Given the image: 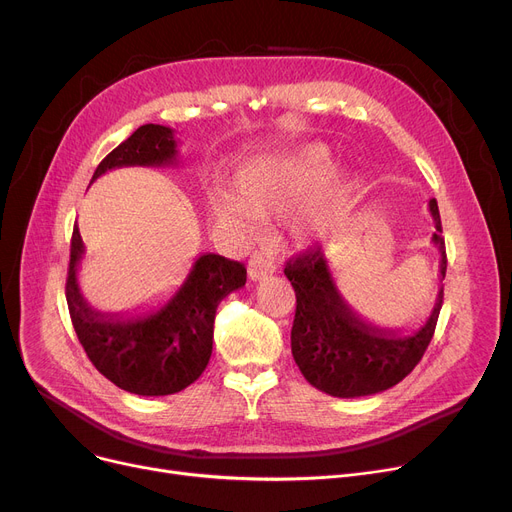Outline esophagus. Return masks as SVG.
<instances>
[{
	"label": "esophagus",
	"instance_id": "esophagus-1",
	"mask_svg": "<svg viewBox=\"0 0 512 512\" xmlns=\"http://www.w3.org/2000/svg\"><path fill=\"white\" fill-rule=\"evenodd\" d=\"M276 272V263L265 257L263 253H255L249 261V278L251 280H261L265 276H272Z\"/></svg>",
	"mask_w": 512,
	"mask_h": 512
}]
</instances>
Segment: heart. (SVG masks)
Wrapping results in <instances>:
<instances>
[{
	"mask_svg": "<svg viewBox=\"0 0 512 512\" xmlns=\"http://www.w3.org/2000/svg\"><path fill=\"white\" fill-rule=\"evenodd\" d=\"M334 170L332 149L324 143H305L278 153L257 155L245 161L232 178V197H215L209 207L215 218L240 234L251 236L257 215L278 213L309 193ZM359 186L353 170L334 174L317 191L315 201L290 224L294 240L307 245L332 215L348 205Z\"/></svg>",
	"mask_w": 512,
	"mask_h": 512,
	"instance_id": "obj_1",
	"label": "heart"
}]
</instances>
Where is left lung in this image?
I'll use <instances>...</instances> for the list:
<instances>
[{"mask_svg": "<svg viewBox=\"0 0 512 512\" xmlns=\"http://www.w3.org/2000/svg\"><path fill=\"white\" fill-rule=\"evenodd\" d=\"M440 253V280L446 276V247L440 209L429 199ZM284 274L297 294V313L290 332L292 357L305 380L330 396L357 398L384 392L402 382L421 361L436 332L444 288L432 313L409 336L367 324L340 294L321 247H311L286 263Z\"/></svg>", "mask_w": 512, "mask_h": 512, "instance_id": "left-lung-1", "label": "left lung"}]
</instances>
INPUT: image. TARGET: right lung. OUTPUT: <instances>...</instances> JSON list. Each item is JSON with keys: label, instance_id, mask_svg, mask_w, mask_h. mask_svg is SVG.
Returning a JSON list of instances; mask_svg holds the SVG:
<instances>
[{"label": "right lung", "instance_id": "obj_1", "mask_svg": "<svg viewBox=\"0 0 512 512\" xmlns=\"http://www.w3.org/2000/svg\"><path fill=\"white\" fill-rule=\"evenodd\" d=\"M176 147L172 128L145 124L101 161L91 182L126 166H176ZM83 257L85 245L74 224L66 301L74 332L97 371L139 396L176 394L199 380L211 357L215 309L230 292L245 286V265L205 253L166 305L143 315H122L89 307L78 286Z\"/></svg>", "mask_w": 512, "mask_h": 512}]
</instances>
